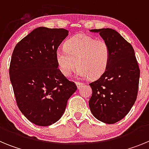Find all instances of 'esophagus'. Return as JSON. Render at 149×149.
<instances>
[{
    "instance_id": "esophagus-1",
    "label": "esophagus",
    "mask_w": 149,
    "mask_h": 149,
    "mask_svg": "<svg viewBox=\"0 0 149 149\" xmlns=\"http://www.w3.org/2000/svg\"><path fill=\"white\" fill-rule=\"evenodd\" d=\"M75 84H76V85H77V89H80V88H81V86H84V84H83V83L79 82V81H76V82H75Z\"/></svg>"
}]
</instances>
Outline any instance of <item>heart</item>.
I'll return each instance as SVG.
<instances>
[{
  "mask_svg": "<svg viewBox=\"0 0 149 149\" xmlns=\"http://www.w3.org/2000/svg\"><path fill=\"white\" fill-rule=\"evenodd\" d=\"M110 57V48L104 39L79 33L67 39L64 48L56 52V61L60 72L69 77L79 67L80 77L98 78L106 71Z\"/></svg>",
  "mask_w": 149,
  "mask_h": 149,
  "instance_id": "1",
  "label": "heart"
}]
</instances>
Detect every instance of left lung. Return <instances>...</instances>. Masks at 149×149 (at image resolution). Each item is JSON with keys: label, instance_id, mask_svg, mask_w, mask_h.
Masks as SVG:
<instances>
[{"label": "left lung", "instance_id": "obj_1", "mask_svg": "<svg viewBox=\"0 0 149 149\" xmlns=\"http://www.w3.org/2000/svg\"><path fill=\"white\" fill-rule=\"evenodd\" d=\"M109 44L110 57L104 73L89 84V108L96 119L113 124L125 116L136 101L139 68L132 45L110 28L93 29Z\"/></svg>", "mask_w": 149, "mask_h": 149}]
</instances>
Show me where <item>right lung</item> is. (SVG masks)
Wrapping results in <instances>:
<instances>
[{"label":"right lung","mask_w":149,"mask_h":149,"mask_svg":"<svg viewBox=\"0 0 149 149\" xmlns=\"http://www.w3.org/2000/svg\"><path fill=\"white\" fill-rule=\"evenodd\" d=\"M68 31L36 28L18 42L10 65V78L18 108L29 121L48 126L64 113L77 86L58 68L56 52Z\"/></svg>","instance_id":"1"}]
</instances>
